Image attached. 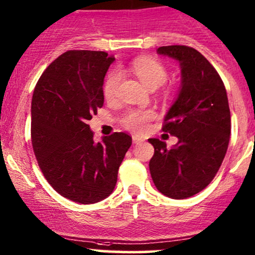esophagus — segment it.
I'll list each match as a JSON object with an SVG mask.
<instances>
[{"instance_id":"34e87169","label":"esophagus","mask_w":255,"mask_h":255,"mask_svg":"<svg viewBox=\"0 0 255 255\" xmlns=\"http://www.w3.org/2000/svg\"><path fill=\"white\" fill-rule=\"evenodd\" d=\"M143 139L142 137H139V136H132V142L134 143V144H138V143H140V142H143Z\"/></svg>"}]
</instances>
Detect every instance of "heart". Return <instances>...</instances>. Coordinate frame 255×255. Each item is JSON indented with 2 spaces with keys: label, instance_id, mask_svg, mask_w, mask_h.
<instances>
[{
  "label": "heart",
  "instance_id": "1",
  "mask_svg": "<svg viewBox=\"0 0 255 255\" xmlns=\"http://www.w3.org/2000/svg\"><path fill=\"white\" fill-rule=\"evenodd\" d=\"M131 70L149 88H157L166 82L168 77L167 68L152 57L142 56L134 58L130 64ZM122 75L118 70H112L107 75L104 83L105 98L112 100L117 97ZM155 117V113L149 110H130L123 117L122 123L128 130L133 132H143L148 127V123Z\"/></svg>",
  "mask_w": 255,
  "mask_h": 255
}]
</instances>
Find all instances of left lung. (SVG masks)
I'll list each match as a JSON object with an SVG mask.
<instances>
[{
  "mask_svg": "<svg viewBox=\"0 0 255 255\" xmlns=\"http://www.w3.org/2000/svg\"><path fill=\"white\" fill-rule=\"evenodd\" d=\"M157 53L181 67L180 92L162 127L179 140L168 149L163 140L149 138L155 149L149 169L161 193L185 199L204 190L223 162L232 128L228 97L216 69L199 51L169 45Z\"/></svg>",
  "mask_w": 255,
  "mask_h": 255,
  "instance_id": "8db88e82",
  "label": "left lung"
}]
</instances>
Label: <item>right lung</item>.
I'll list each match as a JSON object with an SVG mask.
<instances>
[{
    "instance_id": "add662e5",
    "label": "right lung",
    "mask_w": 255,
    "mask_h": 255,
    "mask_svg": "<svg viewBox=\"0 0 255 255\" xmlns=\"http://www.w3.org/2000/svg\"><path fill=\"white\" fill-rule=\"evenodd\" d=\"M113 61L104 51H67L45 69L33 92L31 137L39 168L56 192L80 204L113 192L132 143L124 132L95 143L88 125L104 105V79Z\"/></svg>"
}]
</instances>
